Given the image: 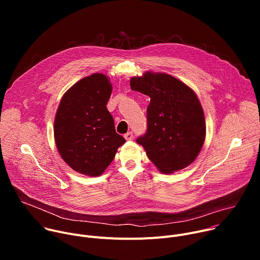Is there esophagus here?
<instances>
[{
  "label": "esophagus",
  "instance_id": "esophagus-1",
  "mask_svg": "<svg viewBox=\"0 0 260 260\" xmlns=\"http://www.w3.org/2000/svg\"><path fill=\"white\" fill-rule=\"evenodd\" d=\"M124 138H125V140L131 141V140H133V138H134V134H133L132 132H128V133H126V134L124 135Z\"/></svg>",
  "mask_w": 260,
  "mask_h": 260
}]
</instances>
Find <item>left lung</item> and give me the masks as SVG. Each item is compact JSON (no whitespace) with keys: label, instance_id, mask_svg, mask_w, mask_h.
Wrapping results in <instances>:
<instances>
[{"label":"left lung","instance_id":"1","mask_svg":"<svg viewBox=\"0 0 260 260\" xmlns=\"http://www.w3.org/2000/svg\"><path fill=\"white\" fill-rule=\"evenodd\" d=\"M131 88L150 98L147 132L137 139L164 174L186 168L200 153L206 137L202 105L196 92L165 73L146 72L131 79Z\"/></svg>","mask_w":260,"mask_h":260}]
</instances>
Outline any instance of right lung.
<instances>
[{
	"mask_svg": "<svg viewBox=\"0 0 260 260\" xmlns=\"http://www.w3.org/2000/svg\"><path fill=\"white\" fill-rule=\"evenodd\" d=\"M112 92L109 78L95 73L74 84L62 96L54 119V139L61 158L74 171L100 176L125 139L115 131L107 109Z\"/></svg>",
	"mask_w": 260,
	"mask_h": 260,
	"instance_id": "right-lung-1",
	"label": "right lung"
}]
</instances>
